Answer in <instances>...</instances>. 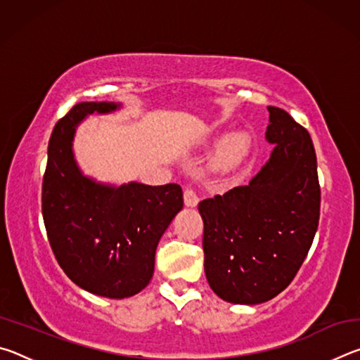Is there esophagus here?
<instances>
[{
	"label": "esophagus",
	"mask_w": 360,
	"mask_h": 360,
	"mask_svg": "<svg viewBox=\"0 0 360 360\" xmlns=\"http://www.w3.org/2000/svg\"><path fill=\"white\" fill-rule=\"evenodd\" d=\"M198 202H200L198 193L195 192L191 186H186V188H184V203H186V206H188V208H195V206L198 205Z\"/></svg>",
	"instance_id": "esophagus-1"
}]
</instances>
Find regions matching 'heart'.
<instances>
[{
    "label": "heart",
    "instance_id": "obj_1",
    "mask_svg": "<svg viewBox=\"0 0 360 360\" xmlns=\"http://www.w3.org/2000/svg\"><path fill=\"white\" fill-rule=\"evenodd\" d=\"M248 149V138L240 131L230 133L219 144L214 163L221 168H230L238 163Z\"/></svg>",
    "mask_w": 360,
    "mask_h": 360
}]
</instances>
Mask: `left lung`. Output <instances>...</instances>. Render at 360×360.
<instances>
[{
    "label": "left lung",
    "mask_w": 360,
    "mask_h": 360,
    "mask_svg": "<svg viewBox=\"0 0 360 360\" xmlns=\"http://www.w3.org/2000/svg\"><path fill=\"white\" fill-rule=\"evenodd\" d=\"M265 138L275 144L248 186L200 202L205 273L225 302L257 304L283 292L300 270L319 224L321 187L311 136L268 106Z\"/></svg>",
    "instance_id": "left-lung-1"
}]
</instances>
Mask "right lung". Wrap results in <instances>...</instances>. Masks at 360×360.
<instances>
[{"mask_svg":"<svg viewBox=\"0 0 360 360\" xmlns=\"http://www.w3.org/2000/svg\"><path fill=\"white\" fill-rule=\"evenodd\" d=\"M119 108L111 101L72 106L53 127L42 181V217L58 265L79 288L108 298L131 297L149 284L158 241L184 205L178 184H103L77 167V125Z\"/></svg>","mask_w":360,"mask_h":360,"instance_id":"right-lung-1","label":"right lung"}]
</instances>
